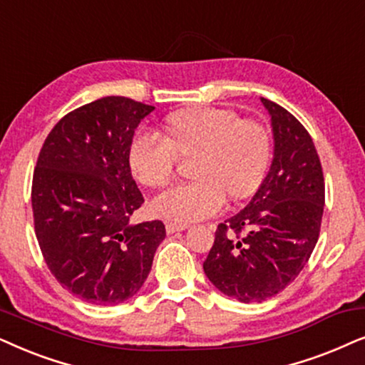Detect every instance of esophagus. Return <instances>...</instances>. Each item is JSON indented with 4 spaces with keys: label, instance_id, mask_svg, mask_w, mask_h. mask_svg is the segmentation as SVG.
<instances>
[{
    "label": "esophagus",
    "instance_id": "esophagus-1",
    "mask_svg": "<svg viewBox=\"0 0 365 365\" xmlns=\"http://www.w3.org/2000/svg\"><path fill=\"white\" fill-rule=\"evenodd\" d=\"M165 228H167V233H175V232H182V230H185L187 225H185V223L167 222V223H165Z\"/></svg>",
    "mask_w": 365,
    "mask_h": 365
}]
</instances>
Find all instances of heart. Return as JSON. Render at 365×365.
Here are the masks:
<instances>
[{
  "label": "heart",
  "instance_id": "1",
  "mask_svg": "<svg viewBox=\"0 0 365 365\" xmlns=\"http://www.w3.org/2000/svg\"><path fill=\"white\" fill-rule=\"evenodd\" d=\"M168 138L140 130L130 142L133 177L148 188H163L173 178L180 158H193V182L168 188L152 202L155 215L193 222L222 210L225 193L240 200L264 182L272 160V137L257 120H242L237 111L193 106L167 120Z\"/></svg>",
  "mask_w": 365,
  "mask_h": 365
}]
</instances>
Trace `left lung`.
<instances>
[{"label":"left lung","mask_w":365,"mask_h":365,"mask_svg":"<svg viewBox=\"0 0 365 365\" xmlns=\"http://www.w3.org/2000/svg\"><path fill=\"white\" fill-rule=\"evenodd\" d=\"M274 128V162L252 202L217 227L203 270L240 302H262L297 279L319 240L325 182L307 130L274 101L262 98Z\"/></svg>","instance_id":"1"}]
</instances>
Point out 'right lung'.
<instances>
[{"instance_id":"right-lung-1","label":"right lung","mask_w":365,"mask_h":365,"mask_svg":"<svg viewBox=\"0 0 365 365\" xmlns=\"http://www.w3.org/2000/svg\"><path fill=\"white\" fill-rule=\"evenodd\" d=\"M153 110L125 96L95 100L63 116L38 155L31 207L43 259L63 287L88 304L133 297L167 235L162 220L130 223L145 200L128 148Z\"/></svg>"}]
</instances>
